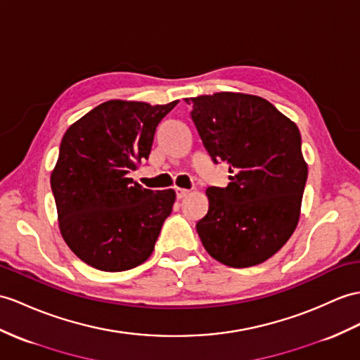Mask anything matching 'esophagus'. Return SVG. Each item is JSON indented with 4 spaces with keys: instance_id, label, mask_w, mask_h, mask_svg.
Listing matches in <instances>:
<instances>
[{
    "instance_id": "obj_1",
    "label": "esophagus",
    "mask_w": 360,
    "mask_h": 360,
    "mask_svg": "<svg viewBox=\"0 0 360 360\" xmlns=\"http://www.w3.org/2000/svg\"><path fill=\"white\" fill-rule=\"evenodd\" d=\"M189 189H185V188H177L175 189V194H177V198L179 200H181V198H185L188 194H189Z\"/></svg>"
}]
</instances>
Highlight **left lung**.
<instances>
[{"mask_svg": "<svg viewBox=\"0 0 360 360\" xmlns=\"http://www.w3.org/2000/svg\"><path fill=\"white\" fill-rule=\"evenodd\" d=\"M214 163L229 165L226 188L210 186L197 232L212 258L229 267L257 266L295 232L307 181L301 134L269 101L244 93L186 99Z\"/></svg>", "mask_w": 360, "mask_h": 360, "instance_id": "left-lung-1", "label": "left lung"}]
</instances>
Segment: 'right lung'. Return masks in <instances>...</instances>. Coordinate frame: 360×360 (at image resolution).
Masks as SVG:
<instances>
[{
  "label": "right lung",
  "instance_id": "right-lung-1",
  "mask_svg": "<svg viewBox=\"0 0 360 360\" xmlns=\"http://www.w3.org/2000/svg\"><path fill=\"white\" fill-rule=\"evenodd\" d=\"M177 102L108 101L65 131L50 183L63 238L89 266L124 271L151 257L175 192L145 189L129 172Z\"/></svg>",
  "mask_w": 360,
  "mask_h": 360
}]
</instances>
